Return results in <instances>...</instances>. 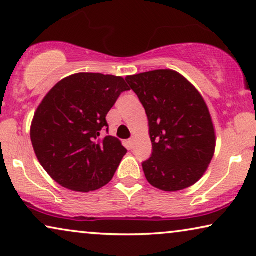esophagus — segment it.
Returning <instances> with one entry per match:
<instances>
[{
	"mask_svg": "<svg viewBox=\"0 0 256 256\" xmlns=\"http://www.w3.org/2000/svg\"><path fill=\"white\" fill-rule=\"evenodd\" d=\"M134 142H135V138H129L128 143H129V146H130V148H132V146H134Z\"/></svg>",
	"mask_w": 256,
	"mask_h": 256,
	"instance_id": "obj_1",
	"label": "esophagus"
}]
</instances>
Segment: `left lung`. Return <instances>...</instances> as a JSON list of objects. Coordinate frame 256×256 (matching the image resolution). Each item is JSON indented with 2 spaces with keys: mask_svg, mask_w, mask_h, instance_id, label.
<instances>
[{
  "mask_svg": "<svg viewBox=\"0 0 256 256\" xmlns=\"http://www.w3.org/2000/svg\"><path fill=\"white\" fill-rule=\"evenodd\" d=\"M149 120L152 152L142 163L146 180L163 191H180L200 180L211 163L216 134L200 93L172 70L128 76Z\"/></svg>",
  "mask_w": 256,
  "mask_h": 256,
  "instance_id": "1",
  "label": "left lung"
}]
</instances>
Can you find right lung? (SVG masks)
Wrapping results in <instances>:
<instances>
[{
	"mask_svg": "<svg viewBox=\"0 0 256 256\" xmlns=\"http://www.w3.org/2000/svg\"><path fill=\"white\" fill-rule=\"evenodd\" d=\"M121 76L76 73L62 79L38 106L31 142L38 160L54 180L88 192L110 183L127 149L108 132L106 115L122 92Z\"/></svg>",
	"mask_w": 256,
	"mask_h": 256,
	"instance_id": "obj_1",
	"label": "right lung"
}]
</instances>
